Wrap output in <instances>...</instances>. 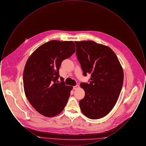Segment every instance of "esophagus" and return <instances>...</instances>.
<instances>
[{
    "label": "esophagus",
    "mask_w": 146,
    "mask_h": 146,
    "mask_svg": "<svg viewBox=\"0 0 146 146\" xmlns=\"http://www.w3.org/2000/svg\"><path fill=\"white\" fill-rule=\"evenodd\" d=\"M79 88V86L78 85H76V86H73V89L74 90H76L77 89H78Z\"/></svg>",
    "instance_id": "1"
}]
</instances>
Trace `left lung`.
Returning <instances> with one entry per match:
<instances>
[{"label": "left lung", "instance_id": "1", "mask_svg": "<svg viewBox=\"0 0 146 146\" xmlns=\"http://www.w3.org/2000/svg\"><path fill=\"white\" fill-rule=\"evenodd\" d=\"M75 44L84 76L91 74L90 83H80L85 93L79 101L80 110L89 119L102 118L111 111L118 101L124 80L123 68L108 46L89 40Z\"/></svg>", "mask_w": 146, "mask_h": 146}]
</instances>
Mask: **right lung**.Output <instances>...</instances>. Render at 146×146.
<instances>
[{
    "mask_svg": "<svg viewBox=\"0 0 146 146\" xmlns=\"http://www.w3.org/2000/svg\"><path fill=\"white\" fill-rule=\"evenodd\" d=\"M76 51L72 41L51 40L38 47L26 63L23 88L28 101L35 110L47 117L62 111L70 95L72 86L59 84V69L63 61Z\"/></svg>",
    "mask_w": 146,
    "mask_h": 146,
    "instance_id": "add662e5",
    "label": "right lung"
}]
</instances>
